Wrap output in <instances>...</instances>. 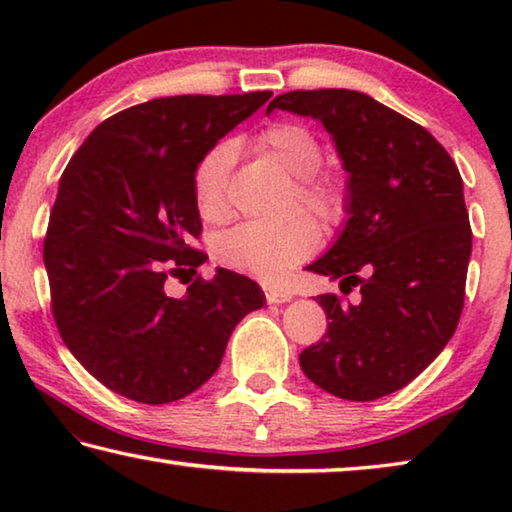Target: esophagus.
Returning a JSON list of instances; mask_svg holds the SVG:
<instances>
[{
    "mask_svg": "<svg viewBox=\"0 0 512 512\" xmlns=\"http://www.w3.org/2000/svg\"><path fill=\"white\" fill-rule=\"evenodd\" d=\"M264 293H266V300L271 302V305H282V302H289L293 298V293L289 289H282V287H264Z\"/></svg>",
    "mask_w": 512,
    "mask_h": 512,
    "instance_id": "34e87169",
    "label": "esophagus"
}]
</instances>
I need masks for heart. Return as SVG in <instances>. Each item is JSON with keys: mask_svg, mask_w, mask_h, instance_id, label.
<instances>
[{"mask_svg": "<svg viewBox=\"0 0 512 512\" xmlns=\"http://www.w3.org/2000/svg\"><path fill=\"white\" fill-rule=\"evenodd\" d=\"M255 146L284 173L296 178L289 210L296 205L308 216L291 214L271 225H239L216 241L214 257L230 271L277 280L316 248L318 228L314 220L332 228L345 219L350 189L343 173L320 169L323 146L307 126L296 121L268 124L257 133ZM228 176L230 149L223 144L207 151L196 164L192 176L194 205L207 223H221L230 216Z\"/></svg>", "mask_w": 512, "mask_h": 512, "instance_id": "heart-1", "label": "heart"}]
</instances>
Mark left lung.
I'll list each match as a JSON object with an SVG mask.
<instances>
[{
    "label": "left lung",
    "instance_id": "8db88e82",
    "mask_svg": "<svg viewBox=\"0 0 512 512\" xmlns=\"http://www.w3.org/2000/svg\"><path fill=\"white\" fill-rule=\"evenodd\" d=\"M314 117L348 171V221L309 271L359 287L318 296L327 332L300 368L341 400L400 391L443 352L463 311L472 228L454 160L427 128L354 90H293L268 103Z\"/></svg>",
    "mask_w": 512,
    "mask_h": 512
}]
</instances>
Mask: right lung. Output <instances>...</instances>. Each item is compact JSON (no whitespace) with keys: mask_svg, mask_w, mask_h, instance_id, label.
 Segmentation results:
<instances>
[{"mask_svg":"<svg viewBox=\"0 0 512 512\" xmlns=\"http://www.w3.org/2000/svg\"><path fill=\"white\" fill-rule=\"evenodd\" d=\"M273 92L180 94L137 103L94 128L60 178L45 237L51 314L103 386L142 404L194 393L221 366L232 329L264 305L246 275L219 268L183 298L169 277L196 273L198 160Z\"/></svg>","mask_w":512,"mask_h":512,"instance_id":"obj_1","label":"right lung"}]
</instances>
